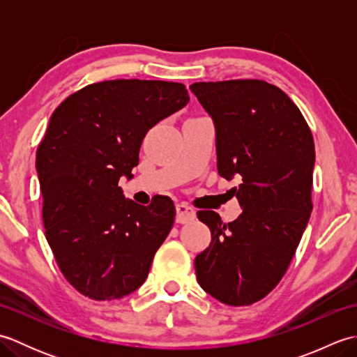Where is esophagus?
I'll return each mask as SVG.
<instances>
[{"label":"esophagus","mask_w":357,"mask_h":357,"mask_svg":"<svg viewBox=\"0 0 357 357\" xmlns=\"http://www.w3.org/2000/svg\"><path fill=\"white\" fill-rule=\"evenodd\" d=\"M195 216H196V211L190 206H187V204L181 202L176 206V222L187 224L193 221Z\"/></svg>","instance_id":"34e87169"}]
</instances>
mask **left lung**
Wrapping results in <instances>:
<instances>
[{
	"mask_svg": "<svg viewBox=\"0 0 357 357\" xmlns=\"http://www.w3.org/2000/svg\"><path fill=\"white\" fill-rule=\"evenodd\" d=\"M190 90L216 128L218 173L236 178L242 213L224 224L199 210L210 245L195 257L199 285L227 305L265 298L290 265L313 210L314 141L279 87L261 79L195 82Z\"/></svg>",
	"mask_w": 357,
	"mask_h": 357,
	"instance_id": "8db88e82",
	"label": "left lung"
}]
</instances>
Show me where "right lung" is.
<instances>
[{
	"label": "right lung",
	"instance_id": "add662e5",
	"mask_svg": "<svg viewBox=\"0 0 357 357\" xmlns=\"http://www.w3.org/2000/svg\"><path fill=\"white\" fill-rule=\"evenodd\" d=\"M181 82L112 79L58 105L36 150L45 239L75 290L95 301L133 293L174 222L169 196L144 207L118 185L139 162L144 136L183 109Z\"/></svg>",
	"mask_w": 357,
	"mask_h": 357
}]
</instances>
